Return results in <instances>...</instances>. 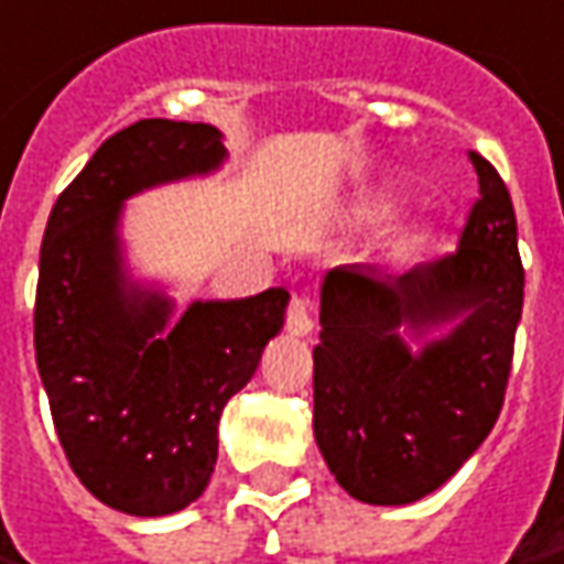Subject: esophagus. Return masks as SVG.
I'll return each mask as SVG.
<instances>
[{
    "label": "esophagus",
    "mask_w": 564,
    "mask_h": 564,
    "mask_svg": "<svg viewBox=\"0 0 564 564\" xmlns=\"http://www.w3.org/2000/svg\"><path fill=\"white\" fill-rule=\"evenodd\" d=\"M289 332L294 337H306L313 332V304L306 297H294L289 306Z\"/></svg>",
    "instance_id": "34e87169"
}]
</instances>
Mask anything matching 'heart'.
<instances>
[{
	"label": "heart",
	"instance_id": "b5f03b06",
	"mask_svg": "<svg viewBox=\"0 0 564 564\" xmlns=\"http://www.w3.org/2000/svg\"><path fill=\"white\" fill-rule=\"evenodd\" d=\"M390 208H393V205H390V202H387V199L375 202V215H378V217L390 215Z\"/></svg>",
	"mask_w": 564,
	"mask_h": 564
}]
</instances>
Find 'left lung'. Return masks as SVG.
<instances>
[{"mask_svg":"<svg viewBox=\"0 0 564 564\" xmlns=\"http://www.w3.org/2000/svg\"><path fill=\"white\" fill-rule=\"evenodd\" d=\"M482 199L457 254L405 275L344 263L319 289L313 433L349 497L405 507L452 479L495 426L525 273L510 193L473 153Z\"/></svg>","mask_w":564,"mask_h":564,"instance_id":"left-lung-1","label":"left lung"}]
</instances>
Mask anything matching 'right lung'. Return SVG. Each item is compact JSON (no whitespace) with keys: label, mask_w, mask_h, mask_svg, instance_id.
<instances>
[{"label":"right lung","mask_w":564,"mask_h":564,"mask_svg":"<svg viewBox=\"0 0 564 564\" xmlns=\"http://www.w3.org/2000/svg\"><path fill=\"white\" fill-rule=\"evenodd\" d=\"M205 122L141 119L57 196L39 251L36 365L79 482L112 510L171 516L212 482L224 405L258 371L291 294L177 301L134 273L126 202L227 162Z\"/></svg>","instance_id":"add662e5"}]
</instances>
